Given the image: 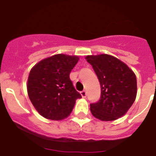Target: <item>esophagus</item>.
<instances>
[{
    "mask_svg": "<svg viewBox=\"0 0 156 156\" xmlns=\"http://www.w3.org/2000/svg\"><path fill=\"white\" fill-rule=\"evenodd\" d=\"M81 95H82V97L83 98H86L87 97V92H86V90H83V91H81Z\"/></svg>",
    "mask_w": 156,
    "mask_h": 156,
    "instance_id": "34e87169",
    "label": "esophagus"
}]
</instances>
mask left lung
<instances>
[{"mask_svg":"<svg viewBox=\"0 0 156 156\" xmlns=\"http://www.w3.org/2000/svg\"><path fill=\"white\" fill-rule=\"evenodd\" d=\"M86 60L92 66L101 87L100 100L90 104L93 116L103 121H114L124 116L136 99L135 73L111 55H90L86 56Z\"/></svg>","mask_w":156,"mask_h":156,"instance_id":"8db88e82","label":"left lung"}]
</instances>
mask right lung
<instances>
[{
  "label": "right lung",
  "instance_id": "1",
  "mask_svg": "<svg viewBox=\"0 0 156 156\" xmlns=\"http://www.w3.org/2000/svg\"><path fill=\"white\" fill-rule=\"evenodd\" d=\"M78 60V56L56 54L40 61L30 69L27 84L28 96L44 118L65 119L71 113L76 100L82 98L69 78Z\"/></svg>",
  "mask_w": 156,
  "mask_h": 156
}]
</instances>
